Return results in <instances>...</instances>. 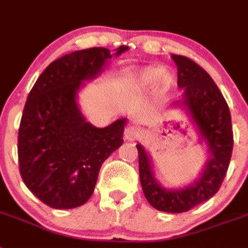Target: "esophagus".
<instances>
[{
  "label": "esophagus",
  "instance_id": "esophagus-1",
  "mask_svg": "<svg viewBox=\"0 0 248 248\" xmlns=\"http://www.w3.org/2000/svg\"><path fill=\"white\" fill-rule=\"evenodd\" d=\"M141 135L140 128L137 126H128L126 130H124V139L127 141H135L137 140Z\"/></svg>",
  "mask_w": 248,
  "mask_h": 248
}]
</instances>
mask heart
<instances>
[{
    "label": "heart",
    "mask_w": 248,
    "mask_h": 248,
    "mask_svg": "<svg viewBox=\"0 0 248 248\" xmlns=\"http://www.w3.org/2000/svg\"><path fill=\"white\" fill-rule=\"evenodd\" d=\"M164 68L161 66H146L142 69L135 70L126 74V84L128 88L135 91H142L153 87L160 79L159 88L161 92H166L171 88L174 78L168 73H164Z\"/></svg>",
    "instance_id": "heart-1"
}]
</instances>
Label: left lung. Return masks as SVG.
<instances>
[{"instance_id": "left-lung-1", "label": "left lung", "mask_w": 248, "mask_h": 248, "mask_svg": "<svg viewBox=\"0 0 248 248\" xmlns=\"http://www.w3.org/2000/svg\"><path fill=\"white\" fill-rule=\"evenodd\" d=\"M178 66V87L184 89L183 105L198 124L207 141L211 159L199 180L179 190H166L155 180L150 159L141 145L139 170L143 194L150 205L168 213H183L212 198L219 190L230 166L233 149V131L230 108L211 76L201 65L182 55H171Z\"/></svg>"}]
</instances>
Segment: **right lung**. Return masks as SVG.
Here are the masks:
<instances>
[{
	"mask_svg": "<svg viewBox=\"0 0 248 248\" xmlns=\"http://www.w3.org/2000/svg\"><path fill=\"white\" fill-rule=\"evenodd\" d=\"M127 50L120 46L117 55ZM106 47L66 54L41 73L25 103L17 137L18 169L25 185L55 209L83 205L94 190L102 164L122 145L124 118L105 128L84 120L76 95L83 80L94 78Z\"/></svg>",
	"mask_w": 248,
	"mask_h": 248,
	"instance_id": "obj_1",
	"label": "right lung"
}]
</instances>
